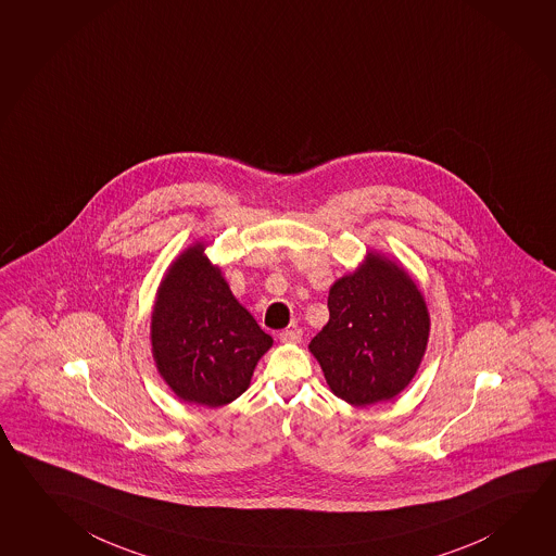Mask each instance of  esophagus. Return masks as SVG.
Returning <instances> with one entry per match:
<instances>
[{"instance_id": "esophagus-1", "label": "esophagus", "mask_w": 556, "mask_h": 556, "mask_svg": "<svg viewBox=\"0 0 556 556\" xmlns=\"http://www.w3.org/2000/svg\"><path fill=\"white\" fill-rule=\"evenodd\" d=\"M302 329L300 327H290L280 333V341L288 344H300L302 343Z\"/></svg>"}]
</instances>
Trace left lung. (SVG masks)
<instances>
[{
	"mask_svg": "<svg viewBox=\"0 0 556 556\" xmlns=\"http://www.w3.org/2000/svg\"><path fill=\"white\" fill-rule=\"evenodd\" d=\"M329 321L309 343L329 390L356 407L394 400L421 366L431 317L412 274L368 251L329 290Z\"/></svg>",
	"mask_w": 556,
	"mask_h": 556,
	"instance_id": "8db88e82",
	"label": "left lung"
}]
</instances>
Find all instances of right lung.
<instances>
[{"label": "right lung", "mask_w": 556, "mask_h": 556, "mask_svg": "<svg viewBox=\"0 0 556 556\" xmlns=\"http://www.w3.org/2000/svg\"><path fill=\"white\" fill-rule=\"evenodd\" d=\"M205 249L193 242L162 276L151 314L152 358L178 400L222 407L247 392L274 341L237 302Z\"/></svg>", "instance_id": "obj_1"}]
</instances>
